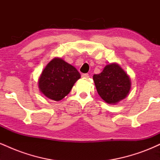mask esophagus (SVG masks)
I'll list each match as a JSON object with an SVG mask.
<instances>
[{
  "mask_svg": "<svg viewBox=\"0 0 160 160\" xmlns=\"http://www.w3.org/2000/svg\"><path fill=\"white\" fill-rule=\"evenodd\" d=\"M89 77V74H82V78H88Z\"/></svg>",
  "mask_w": 160,
  "mask_h": 160,
  "instance_id": "obj_1",
  "label": "esophagus"
}]
</instances>
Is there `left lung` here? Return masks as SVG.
I'll use <instances>...</instances> for the list:
<instances>
[{
	"label": "left lung",
	"mask_w": 160,
	"mask_h": 160,
	"mask_svg": "<svg viewBox=\"0 0 160 160\" xmlns=\"http://www.w3.org/2000/svg\"><path fill=\"white\" fill-rule=\"evenodd\" d=\"M98 95L108 104H116L127 96L131 81L126 72L117 64L106 65L102 72L93 75Z\"/></svg>",
	"instance_id": "obj_1"
}]
</instances>
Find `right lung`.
I'll use <instances>...</instances> for the list:
<instances>
[{"label": "right lung", "mask_w": 160, "mask_h": 160, "mask_svg": "<svg viewBox=\"0 0 160 160\" xmlns=\"http://www.w3.org/2000/svg\"><path fill=\"white\" fill-rule=\"evenodd\" d=\"M80 74L74 66L59 58H53L39 79L40 90L47 98L60 101L70 92Z\"/></svg>", "instance_id": "1"}]
</instances>
